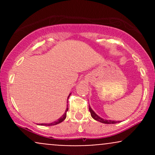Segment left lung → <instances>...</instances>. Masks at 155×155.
<instances>
[{
    "label": "left lung",
    "instance_id": "1",
    "mask_svg": "<svg viewBox=\"0 0 155 155\" xmlns=\"http://www.w3.org/2000/svg\"><path fill=\"white\" fill-rule=\"evenodd\" d=\"M89 110H90V114H91L92 117L96 121H98V122H102V123H104V124H115V123H117V121L104 120V119L101 118V117H99L98 115L97 114H95V112L92 109V108L90 107V105H89ZM120 122V121H118V122Z\"/></svg>",
    "mask_w": 155,
    "mask_h": 155
}]
</instances>
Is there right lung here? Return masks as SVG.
<instances>
[{
  "instance_id": "add662e5",
  "label": "right lung",
  "mask_w": 155,
  "mask_h": 155,
  "mask_svg": "<svg viewBox=\"0 0 155 155\" xmlns=\"http://www.w3.org/2000/svg\"><path fill=\"white\" fill-rule=\"evenodd\" d=\"M71 94V93H70V94H69L68 97H68H70ZM68 110V107L66 108V109H65V113H64V114H63V116H62L61 117H60V118H59V119H58V120L54 121V122H51V123H42V124H39V125H45V126H52V125H56V124H59V123H60V122H63V121H64V120H65V118H66V113H67Z\"/></svg>"
}]
</instances>
